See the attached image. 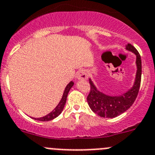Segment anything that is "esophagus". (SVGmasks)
Returning <instances> with one entry per match:
<instances>
[{"mask_svg": "<svg viewBox=\"0 0 155 155\" xmlns=\"http://www.w3.org/2000/svg\"><path fill=\"white\" fill-rule=\"evenodd\" d=\"M87 78V73L84 69H79L76 73V79H86Z\"/></svg>", "mask_w": 155, "mask_h": 155, "instance_id": "esophagus-1", "label": "esophagus"}]
</instances>
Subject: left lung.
<instances>
[{
	"label": "left lung",
	"mask_w": 155,
	"mask_h": 155,
	"mask_svg": "<svg viewBox=\"0 0 155 155\" xmlns=\"http://www.w3.org/2000/svg\"><path fill=\"white\" fill-rule=\"evenodd\" d=\"M126 50L136 55L137 72L135 81L132 87L118 96H110L98 90L92 81L89 79L90 92L87 96V102L92 112L102 118H112L124 113L132 105L139 92L141 79V60L138 50L132 45L128 43Z\"/></svg>",
	"instance_id": "1"
}]
</instances>
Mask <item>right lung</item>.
I'll return each instance as SVG.
<instances>
[{
	"label": "right lung",
	"instance_id": "right-lung-1",
	"mask_svg": "<svg viewBox=\"0 0 155 155\" xmlns=\"http://www.w3.org/2000/svg\"><path fill=\"white\" fill-rule=\"evenodd\" d=\"M73 85H74V82H73V81H71L69 84L66 86V89H65L64 90V92H63V97H62L61 100H60V102H59L57 106H56V108H55L51 112H50V113H49L48 115H45V116L41 117V118H34V119L38 120V121H50V120L54 119L55 118L59 116V115L61 114V112H63V108H64L65 104H66V99H67L68 93H69L71 88L73 87Z\"/></svg>",
	"mask_w": 155,
	"mask_h": 155
}]
</instances>
